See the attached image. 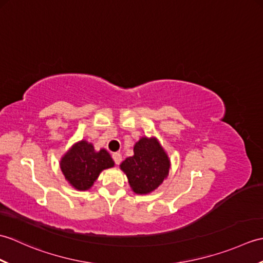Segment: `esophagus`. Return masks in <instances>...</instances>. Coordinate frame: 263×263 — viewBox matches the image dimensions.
Masks as SVG:
<instances>
[{"instance_id": "1", "label": "esophagus", "mask_w": 263, "mask_h": 263, "mask_svg": "<svg viewBox=\"0 0 263 263\" xmlns=\"http://www.w3.org/2000/svg\"><path fill=\"white\" fill-rule=\"evenodd\" d=\"M111 156H113V159L115 161V164L120 165L121 161H122V155L120 153H114Z\"/></svg>"}]
</instances>
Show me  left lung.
Instances as JSON below:
<instances>
[{"label":"left lung","mask_w":263,"mask_h":263,"mask_svg":"<svg viewBox=\"0 0 263 263\" xmlns=\"http://www.w3.org/2000/svg\"><path fill=\"white\" fill-rule=\"evenodd\" d=\"M135 155L120 165L132 191L137 194L154 192L168 176L171 160L158 139L142 137L133 147Z\"/></svg>","instance_id":"8db88e82"}]
</instances>
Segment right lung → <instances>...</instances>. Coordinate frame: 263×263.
<instances>
[{"label": "right lung", "mask_w": 263, "mask_h": 263, "mask_svg": "<svg viewBox=\"0 0 263 263\" xmlns=\"http://www.w3.org/2000/svg\"><path fill=\"white\" fill-rule=\"evenodd\" d=\"M65 180L78 191H87L104 170L114 167V160L106 149L97 152L92 143L80 140L72 144L60 160Z\"/></svg>", "instance_id": "1"}]
</instances>
